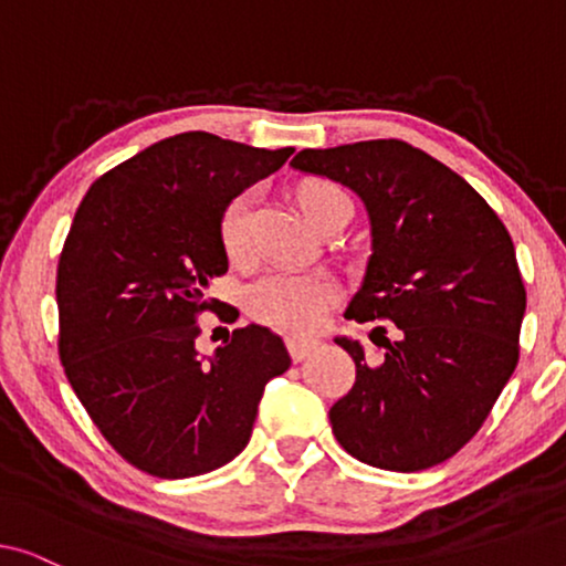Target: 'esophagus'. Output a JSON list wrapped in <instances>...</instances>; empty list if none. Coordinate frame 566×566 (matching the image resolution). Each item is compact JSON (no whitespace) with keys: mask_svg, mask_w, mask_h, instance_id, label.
Returning <instances> with one entry per match:
<instances>
[{"mask_svg":"<svg viewBox=\"0 0 566 566\" xmlns=\"http://www.w3.org/2000/svg\"><path fill=\"white\" fill-rule=\"evenodd\" d=\"M285 347H289L293 360H304L308 353H314L319 347V339L314 337H301V335H289L285 337Z\"/></svg>","mask_w":566,"mask_h":566,"instance_id":"obj_1","label":"esophagus"}]
</instances>
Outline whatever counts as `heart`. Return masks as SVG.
I'll list each match as a JSON object with an SVG mask.
<instances>
[{
	"label": "heart",
	"instance_id": "obj_1",
	"mask_svg": "<svg viewBox=\"0 0 566 566\" xmlns=\"http://www.w3.org/2000/svg\"><path fill=\"white\" fill-rule=\"evenodd\" d=\"M347 196L337 185L314 180L298 190V203L312 221ZM350 203V200H347ZM219 237L229 260L242 262L252 252V198L250 192L231 198L219 221ZM335 301V281L324 273L275 268L247 285V308L254 319L285 329H314Z\"/></svg>",
	"mask_w": 566,
	"mask_h": 566
}]
</instances>
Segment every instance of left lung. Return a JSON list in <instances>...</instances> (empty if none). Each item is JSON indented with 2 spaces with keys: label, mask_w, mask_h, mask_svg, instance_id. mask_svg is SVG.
Instances as JSON below:
<instances>
[{
  "label": "left lung",
  "mask_w": 566,
  "mask_h": 566,
  "mask_svg": "<svg viewBox=\"0 0 566 566\" xmlns=\"http://www.w3.org/2000/svg\"><path fill=\"white\" fill-rule=\"evenodd\" d=\"M291 165L363 198L370 258L345 316L397 329L378 360L335 339L355 384L329 409L332 432L368 467H438L476 436L521 358L525 285L510 231L461 175L399 138L304 149Z\"/></svg>",
  "instance_id": "obj_1"
}]
</instances>
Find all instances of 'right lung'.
I'll list each match as a JSON object with an SVG mask.
<instances>
[{"label": "right lung", "mask_w": 566, "mask_h": 566, "mask_svg": "<svg viewBox=\"0 0 566 566\" xmlns=\"http://www.w3.org/2000/svg\"><path fill=\"white\" fill-rule=\"evenodd\" d=\"M291 154L188 130L97 177L76 208L56 270L59 358L138 471L185 479L237 459L265 384L291 366L281 335L258 324L227 335L211 363L196 350L198 316L234 322L208 298L229 270L223 208Z\"/></svg>", "instance_id": "obj_1"}]
</instances>
